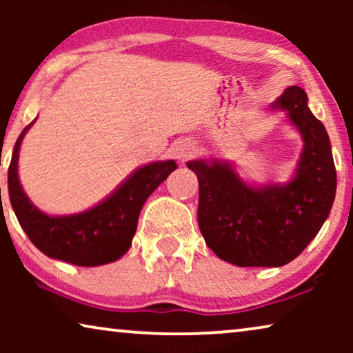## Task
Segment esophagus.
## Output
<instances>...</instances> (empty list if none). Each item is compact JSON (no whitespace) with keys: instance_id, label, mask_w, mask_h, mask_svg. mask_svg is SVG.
I'll list each match as a JSON object with an SVG mask.
<instances>
[{"instance_id":"esophagus-1","label":"esophagus","mask_w":353,"mask_h":353,"mask_svg":"<svg viewBox=\"0 0 353 353\" xmlns=\"http://www.w3.org/2000/svg\"><path fill=\"white\" fill-rule=\"evenodd\" d=\"M192 154H194V146L190 143L178 144L175 149V157L178 161H186V159H190L192 156Z\"/></svg>"}]
</instances>
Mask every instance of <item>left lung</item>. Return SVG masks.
<instances>
[{
    "label": "left lung",
    "mask_w": 353,
    "mask_h": 353,
    "mask_svg": "<svg viewBox=\"0 0 353 353\" xmlns=\"http://www.w3.org/2000/svg\"><path fill=\"white\" fill-rule=\"evenodd\" d=\"M272 108L286 110L303 138L288 185L252 188L230 163L188 162L199 180L197 221L205 244L238 267H281L296 259L318 234L336 196L330 137L308 109L305 91L289 86Z\"/></svg>",
    "instance_id": "1"
}]
</instances>
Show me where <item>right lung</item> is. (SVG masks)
Returning <instances> with one entry per match:
<instances>
[{"label":"right lung","instance_id":"right-lung-1","mask_svg":"<svg viewBox=\"0 0 353 353\" xmlns=\"http://www.w3.org/2000/svg\"><path fill=\"white\" fill-rule=\"evenodd\" d=\"M33 122L28 123L17 138L8 170L9 199L19 223L35 248L48 257L79 267L115 262L132 245L144 202L175 170L176 163L163 161L138 168L114 194L81 214L46 215L32 204L17 176L19 149L23 134Z\"/></svg>","mask_w":353,"mask_h":353}]
</instances>
